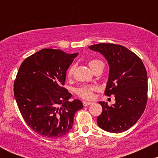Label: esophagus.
Returning a JSON list of instances; mask_svg holds the SVG:
<instances>
[{
	"mask_svg": "<svg viewBox=\"0 0 158 158\" xmlns=\"http://www.w3.org/2000/svg\"><path fill=\"white\" fill-rule=\"evenodd\" d=\"M91 104H92V102H83V106H88Z\"/></svg>",
	"mask_w": 158,
	"mask_h": 158,
	"instance_id": "obj_1",
	"label": "esophagus"
}]
</instances>
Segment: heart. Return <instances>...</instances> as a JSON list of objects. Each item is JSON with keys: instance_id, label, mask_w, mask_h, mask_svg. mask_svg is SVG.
<instances>
[{"instance_id": "obj_1", "label": "heart", "mask_w": 158, "mask_h": 158, "mask_svg": "<svg viewBox=\"0 0 158 158\" xmlns=\"http://www.w3.org/2000/svg\"><path fill=\"white\" fill-rule=\"evenodd\" d=\"M102 61L98 60V59H91L88 61V65L92 70L97 66L99 63ZM74 71V65L70 67L68 71V77H71ZM97 90V87L94 85H81L80 87L77 89V94L79 97L85 99H92L94 95V92Z\"/></svg>"}]
</instances>
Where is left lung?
Segmentation results:
<instances>
[{
  "instance_id": "8db88e82",
  "label": "left lung",
  "mask_w": 158,
  "mask_h": 158,
  "mask_svg": "<svg viewBox=\"0 0 158 158\" xmlns=\"http://www.w3.org/2000/svg\"><path fill=\"white\" fill-rule=\"evenodd\" d=\"M100 52L109 65V74L105 94H114L116 102L108 106L99 102L102 114L97 117L98 126L105 131L121 133L137 122L147 102V72L142 60L135 52L122 45L102 43L89 46Z\"/></svg>"
}]
</instances>
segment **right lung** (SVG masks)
<instances>
[{
	"mask_svg": "<svg viewBox=\"0 0 158 158\" xmlns=\"http://www.w3.org/2000/svg\"><path fill=\"white\" fill-rule=\"evenodd\" d=\"M79 53L43 49L27 57L14 82V97L29 127L40 135L57 138L72 128L76 112L83 108L63 87L66 71Z\"/></svg>",
	"mask_w": 158,
	"mask_h": 158,
	"instance_id": "1",
	"label": "right lung"
}]
</instances>
